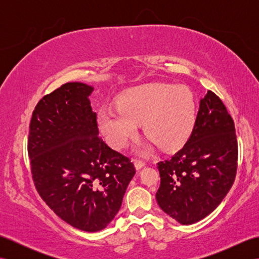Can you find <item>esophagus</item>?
<instances>
[{
    "mask_svg": "<svg viewBox=\"0 0 259 259\" xmlns=\"http://www.w3.org/2000/svg\"><path fill=\"white\" fill-rule=\"evenodd\" d=\"M134 163H135V166H136V169H141L142 167L146 166V162L142 161V160H139V159H135Z\"/></svg>",
    "mask_w": 259,
    "mask_h": 259,
    "instance_id": "obj_1",
    "label": "esophagus"
}]
</instances>
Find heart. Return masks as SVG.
<instances>
[{
	"label": "heart",
	"instance_id": "heart-1",
	"mask_svg": "<svg viewBox=\"0 0 259 259\" xmlns=\"http://www.w3.org/2000/svg\"><path fill=\"white\" fill-rule=\"evenodd\" d=\"M196 117L194 93L188 87L152 83L126 92L119 108L99 110L100 129L109 144L123 148L136 136L138 123L161 149H172L191 133Z\"/></svg>",
	"mask_w": 259,
	"mask_h": 259
}]
</instances>
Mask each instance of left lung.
<instances>
[{"mask_svg": "<svg viewBox=\"0 0 259 259\" xmlns=\"http://www.w3.org/2000/svg\"><path fill=\"white\" fill-rule=\"evenodd\" d=\"M237 160L234 120L221 98L209 90L200 100L188 141L168 160L157 163L159 207L183 225L201 221L232 188Z\"/></svg>", "mask_w": 259, "mask_h": 259, "instance_id": "obj_1", "label": "left lung"}]
</instances>
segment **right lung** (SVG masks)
<instances>
[{
  "mask_svg": "<svg viewBox=\"0 0 259 259\" xmlns=\"http://www.w3.org/2000/svg\"><path fill=\"white\" fill-rule=\"evenodd\" d=\"M93 88L68 82L37 102L27 152L35 188L74 228L95 233L112 221L136 174L128 157L100 137L89 97Z\"/></svg>",
  "mask_w": 259,
  "mask_h": 259,
  "instance_id": "add662e5",
  "label": "right lung"
}]
</instances>
